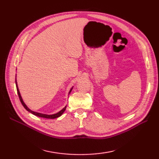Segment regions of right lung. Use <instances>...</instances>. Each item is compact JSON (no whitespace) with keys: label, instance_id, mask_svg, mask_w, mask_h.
Segmentation results:
<instances>
[{"label":"right lung","instance_id":"add662e5","mask_svg":"<svg viewBox=\"0 0 159 159\" xmlns=\"http://www.w3.org/2000/svg\"><path fill=\"white\" fill-rule=\"evenodd\" d=\"M16 85L17 92H18V96H19L20 100V102H21V103H22V104L23 105V107L25 108V109H26V111H28L29 112L31 113H32V114H33V115H35V116H38V117H40L47 118V119H55V118H57V117H60V116H61V115L63 113L64 111H65V110H66V106L65 107H64L62 110H61V111H59V112L57 113H55V114H52V115H46V114H43V113H38V112H35V111H31V109H29L28 107L26 105L25 102H24V101H23V100H22V97H21V95H20V91H19V89H18V84H17V81H16ZM72 88H73V87H72ZM72 88L70 89L69 93H70V92H72Z\"/></svg>","mask_w":159,"mask_h":159}]
</instances>
